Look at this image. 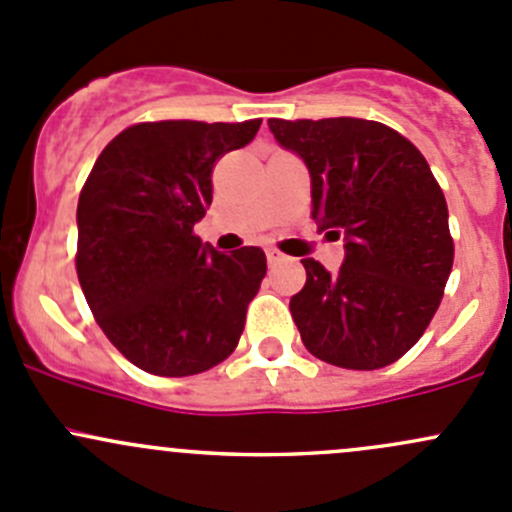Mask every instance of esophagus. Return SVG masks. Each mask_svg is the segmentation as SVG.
<instances>
[{
    "label": "esophagus",
    "instance_id": "34e87169",
    "mask_svg": "<svg viewBox=\"0 0 512 512\" xmlns=\"http://www.w3.org/2000/svg\"><path fill=\"white\" fill-rule=\"evenodd\" d=\"M282 260V255L277 250H267V262H270V265H275V262H280Z\"/></svg>",
    "mask_w": 512,
    "mask_h": 512
}]
</instances>
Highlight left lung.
I'll list each match as a JSON object with an SVG mask.
<instances>
[{
	"instance_id": "obj_1",
	"label": "left lung",
	"mask_w": 512,
	"mask_h": 512,
	"mask_svg": "<svg viewBox=\"0 0 512 512\" xmlns=\"http://www.w3.org/2000/svg\"><path fill=\"white\" fill-rule=\"evenodd\" d=\"M277 143L307 163L312 218L344 235L337 275L302 260L304 287L289 312L304 347L342 369L394 364L431 324L453 267L441 185L421 151L364 118H270Z\"/></svg>"
}]
</instances>
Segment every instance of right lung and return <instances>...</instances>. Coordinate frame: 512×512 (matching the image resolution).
Here are the masks:
<instances>
[{"label": "right lung", "instance_id": "right-lung-1", "mask_svg": "<svg viewBox=\"0 0 512 512\" xmlns=\"http://www.w3.org/2000/svg\"><path fill=\"white\" fill-rule=\"evenodd\" d=\"M260 123H136L103 148L81 188V289L108 342L148 374H200L240 342L265 252L220 255L193 225L213 203L215 160L247 146Z\"/></svg>", "mask_w": 512, "mask_h": 512}]
</instances>
